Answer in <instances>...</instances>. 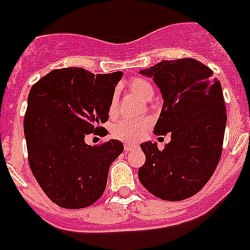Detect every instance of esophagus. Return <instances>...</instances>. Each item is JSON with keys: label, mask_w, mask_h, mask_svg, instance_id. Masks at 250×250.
Here are the masks:
<instances>
[{"label": "esophagus", "mask_w": 250, "mask_h": 250, "mask_svg": "<svg viewBox=\"0 0 250 250\" xmlns=\"http://www.w3.org/2000/svg\"><path fill=\"white\" fill-rule=\"evenodd\" d=\"M136 147V145H134V144H130V143H125L124 144V150L125 151H130L132 150V148Z\"/></svg>", "instance_id": "esophagus-1"}]
</instances>
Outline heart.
<instances>
[{
    "label": "heart",
    "mask_w": 250,
    "mask_h": 250,
    "mask_svg": "<svg viewBox=\"0 0 250 250\" xmlns=\"http://www.w3.org/2000/svg\"><path fill=\"white\" fill-rule=\"evenodd\" d=\"M127 89L135 95L140 97L144 100H150L153 97V86L150 82H147L144 78H132L127 83ZM116 105V98H111L110 102V110L113 111ZM151 126V121L148 119L143 120H121L113 126V136L121 141H127V143H134V141L140 140L141 137L147 134L148 129Z\"/></svg>",
    "instance_id": "obj_1"
}]
</instances>
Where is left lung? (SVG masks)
<instances>
[{
	"instance_id": "1",
	"label": "left lung",
	"mask_w": 250,
	"mask_h": 250,
	"mask_svg": "<svg viewBox=\"0 0 250 250\" xmlns=\"http://www.w3.org/2000/svg\"><path fill=\"white\" fill-rule=\"evenodd\" d=\"M140 73L161 89L164 106L153 132H170L171 141L162 150L141 144L146 161L139 180L161 200H186L203 188L221 159L227 123L221 83L193 58L162 61Z\"/></svg>"
}]
</instances>
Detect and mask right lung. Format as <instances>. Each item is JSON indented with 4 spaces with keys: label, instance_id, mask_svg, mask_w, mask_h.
Instances as JSON below:
<instances>
[{
    "label": "right lung",
    "instance_id": "obj_1",
    "mask_svg": "<svg viewBox=\"0 0 250 250\" xmlns=\"http://www.w3.org/2000/svg\"><path fill=\"white\" fill-rule=\"evenodd\" d=\"M121 72L93 74L83 68L54 69L31 88L23 127L32 173L52 202L79 209L99 200L110 165L124 145H86L102 131Z\"/></svg>",
    "mask_w": 250,
    "mask_h": 250
}]
</instances>
